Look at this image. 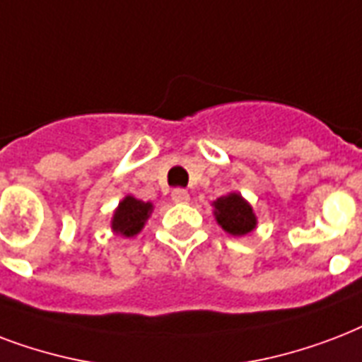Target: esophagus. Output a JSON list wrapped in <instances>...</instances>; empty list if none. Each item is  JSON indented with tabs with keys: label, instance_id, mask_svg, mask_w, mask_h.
Instances as JSON below:
<instances>
[{
	"label": "esophagus",
	"instance_id": "obj_1",
	"mask_svg": "<svg viewBox=\"0 0 362 362\" xmlns=\"http://www.w3.org/2000/svg\"><path fill=\"white\" fill-rule=\"evenodd\" d=\"M172 200L177 204H187L190 200V194L185 189H175L172 190Z\"/></svg>",
	"mask_w": 362,
	"mask_h": 362
}]
</instances>
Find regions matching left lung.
<instances>
[{
  "instance_id": "obj_1",
  "label": "left lung",
  "mask_w": 362,
  "mask_h": 362,
  "mask_svg": "<svg viewBox=\"0 0 362 362\" xmlns=\"http://www.w3.org/2000/svg\"><path fill=\"white\" fill-rule=\"evenodd\" d=\"M213 215L223 226V230L232 234V236H245L257 226V215L249 202L238 192L221 196L213 202Z\"/></svg>"
}]
</instances>
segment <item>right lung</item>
Here are the masks:
<instances>
[{
	"instance_id": "1",
	"label": "right lung",
	"mask_w": 362,
	"mask_h": 362,
	"mask_svg": "<svg viewBox=\"0 0 362 362\" xmlns=\"http://www.w3.org/2000/svg\"><path fill=\"white\" fill-rule=\"evenodd\" d=\"M151 211H153L151 202H143L134 198V196H126L124 200L119 204V207L115 209L111 228H113L115 234H120V236H136L145 226V221L149 219Z\"/></svg>"
}]
</instances>
